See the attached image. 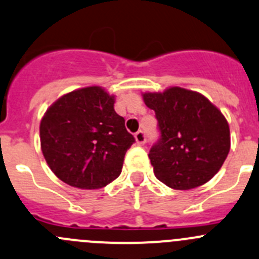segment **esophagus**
Wrapping results in <instances>:
<instances>
[{
    "mask_svg": "<svg viewBox=\"0 0 259 259\" xmlns=\"http://www.w3.org/2000/svg\"><path fill=\"white\" fill-rule=\"evenodd\" d=\"M134 138H135V142H137L138 145H144L145 144V135H144V133H143V132L135 133Z\"/></svg>",
    "mask_w": 259,
    "mask_h": 259,
    "instance_id": "obj_1",
    "label": "esophagus"
}]
</instances>
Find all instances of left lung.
<instances>
[{"label": "left lung", "mask_w": 259, "mask_h": 259, "mask_svg": "<svg viewBox=\"0 0 259 259\" xmlns=\"http://www.w3.org/2000/svg\"><path fill=\"white\" fill-rule=\"evenodd\" d=\"M154 110L159 142L149 150L154 175L173 190H190L211 180L230 150L229 124L204 95L181 87L145 92Z\"/></svg>", "instance_id": "1"}]
</instances>
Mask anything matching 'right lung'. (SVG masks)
I'll use <instances>...</instances> for the list:
<instances>
[{"label": "right lung", "mask_w": 259, "mask_h": 259, "mask_svg": "<svg viewBox=\"0 0 259 259\" xmlns=\"http://www.w3.org/2000/svg\"><path fill=\"white\" fill-rule=\"evenodd\" d=\"M115 96L100 86L63 95L40 121V145L48 165L60 181L83 190L105 187L122 169L135 142Z\"/></svg>", "instance_id": "add662e5"}]
</instances>
